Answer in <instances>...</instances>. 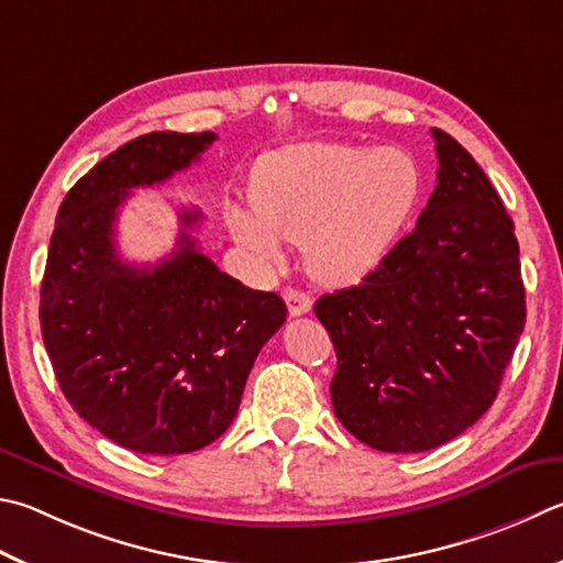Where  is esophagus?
Returning a JSON list of instances; mask_svg holds the SVG:
<instances>
[{
  "instance_id": "34e87169",
  "label": "esophagus",
  "mask_w": 563,
  "mask_h": 563,
  "mask_svg": "<svg viewBox=\"0 0 563 563\" xmlns=\"http://www.w3.org/2000/svg\"><path fill=\"white\" fill-rule=\"evenodd\" d=\"M285 298V305H288V312L290 317H300V314H308L312 310V300L308 292L302 290H295V288H288L283 292Z\"/></svg>"
}]
</instances>
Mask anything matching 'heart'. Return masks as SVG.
<instances>
[{
	"label": "heart",
	"instance_id": "1",
	"mask_svg": "<svg viewBox=\"0 0 563 563\" xmlns=\"http://www.w3.org/2000/svg\"><path fill=\"white\" fill-rule=\"evenodd\" d=\"M418 197L421 169L401 147L305 142L258 162L253 211L231 207L229 227L265 268L283 261V241L302 243L314 278L344 285L382 263Z\"/></svg>",
	"mask_w": 563,
	"mask_h": 563
}]
</instances>
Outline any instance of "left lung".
Returning <instances> with one entry per match:
<instances>
[{
  "instance_id": "8db88e82",
  "label": "left lung",
  "mask_w": 563,
  "mask_h": 563,
  "mask_svg": "<svg viewBox=\"0 0 563 563\" xmlns=\"http://www.w3.org/2000/svg\"><path fill=\"white\" fill-rule=\"evenodd\" d=\"M438 184L416 229L360 285L322 295L334 413L384 453H423L473 426L525 330L515 223L473 155L433 128Z\"/></svg>"
}]
</instances>
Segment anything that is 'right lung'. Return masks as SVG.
I'll use <instances>...</instances> for the list:
<instances>
[{"label": "right lung", "mask_w": 563, "mask_h": 563, "mask_svg": "<svg viewBox=\"0 0 563 563\" xmlns=\"http://www.w3.org/2000/svg\"><path fill=\"white\" fill-rule=\"evenodd\" d=\"M213 140H130L74 184L51 236L38 317L58 386L84 421L135 453L179 455L217 441L288 314L280 295L246 288L197 249L194 209L179 211L177 249L165 261L140 268L118 255L115 221L130 189L167 181Z\"/></svg>", "instance_id": "add662e5"}]
</instances>
